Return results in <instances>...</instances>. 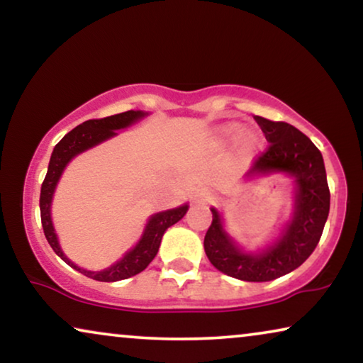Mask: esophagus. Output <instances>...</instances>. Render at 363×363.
<instances>
[{"mask_svg": "<svg viewBox=\"0 0 363 363\" xmlns=\"http://www.w3.org/2000/svg\"><path fill=\"white\" fill-rule=\"evenodd\" d=\"M195 200L196 201H208L210 200V193H200V195H196Z\"/></svg>", "mask_w": 363, "mask_h": 363, "instance_id": "esophagus-1", "label": "esophagus"}]
</instances>
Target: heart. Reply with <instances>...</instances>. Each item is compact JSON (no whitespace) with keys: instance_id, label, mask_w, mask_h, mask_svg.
Instances as JSON below:
<instances>
[{"instance_id":"heart-1","label":"heart","mask_w":363,"mask_h":363,"mask_svg":"<svg viewBox=\"0 0 363 363\" xmlns=\"http://www.w3.org/2000/svg\"><path fill=\"white\" fill-rule=\"evenodd\" d=\"M238 132H240V128L236 125H228L221 130V138L223 140H233V138L238 135ZM256 147H257L256 137H246L245 140H242V150L246 153H252L256 150Z\"/></svg>"}]
</instances>
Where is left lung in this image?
<instances>
[{
    "label": "left lung",
    "instance_id": "obj_1",
    "mask_svg": "<svg viewBox=\"0 0 363 363\" xmlns=\"http://www.w3.org/2000/svg\"><path fill=\"white\" fill-rule=\"evenodd\" d=\"M269 145L252 163L247 175L286 172L296 177V211L282 236L261 255H246L233 245L213 208V221L205 235V252L216 269L236 279L264 282L289 274L312 255L324 231L330 191L322 153L311 138L286 122L256 116Z\"/></svg>",
    "mask_w": 363,
    "mask_h": 363
}]
</instances>
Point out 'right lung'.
<instances>
[{"label":"right lung","instance_id":"obj_1","mask_svg":"<svg viewBox=\"0 0 363 363\" xmlns=\"http://www.w3.org/2000/svg\"><path fill=\"white\" fill-rule=\"evenodd\" d=\"M145 113L142 111H127L122 113H116V116L104 117V118H92V121H86L81 125L72 128L71 132L66 133L61 142L54 147L51 160H49L48 173L46 178H44L43 186H41V196H39V208H41V223L44 236L54 252L61 257L62 261H66L69 266L82 272L84 276L91 277V279L102 281V282H116L122 279H128V277L138 274L145 267L150 264L153 257L157 256L158 247H160V241L163 233H165L172 225H175L177 221H180L185 213L188 211V205H183L180 208H175V210H168L157 213L150 218L148 225L145 228V233H143L142 240L138 241V245L133 247L132 251H128L125 256L122 257L121 261L116 262V264L108 267V269L104 271H87L82 269L67 259L64 256L61 247H59L57 236L54 233L52 221H51V200L54 188L57 185L59 177L64 170V167L67 165L69 160L72 157H76L77 153H81L87 148H91L97 143H101L107 138L117 135L116 130L118 128H125L133 123L138 118H142Z\"/></svg>","mask_w":363,"mask_h":363}]
</instances>
